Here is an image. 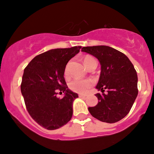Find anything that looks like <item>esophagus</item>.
Returning <instances> with one entry per match:
<instances>
[{"label":"esophagus","mask_w":154,"mask_h":154,"mask_svg":"<svg viewBox=\"0 0 154 154\" xmlns=\"http://www.w3.org/2000/svg\"><path fill=\"white\" fill-rule=\"evenodd\" d=\"M79 97H86V95L85 94H79Z\"/></svg>","instance_id":"1"}]
</instances>
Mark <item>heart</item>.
Masks as SVG:
<instances>
[{
	"instance_id": "1",
	"label": "heart",
	"mask_w": 154,
	"mask_h": 154,
	"mask_svg": "<svg viewBox=\"0 0 154 154\" xmlns=\"http://www.w3.org/2000/svg\"><path fill=\"white\" fill-rule=\"evenodd\" d=\"M91 60H95L94 58L92 57L86 56L83 60V63L85 66H86L87 63ZM68 72V67L66 68L65 73L67 74ZM91 85V82L88 80H80V79H74L72 82H70L69 86V88L73 91L76 92V93L79 94H85L88 91Z\"/></svg>"
}]
</instances>
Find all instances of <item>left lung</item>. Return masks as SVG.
<instances>
[{
    "label": "left lung",
    "instance_id": "8db88e82",
    "mask_svg": "<svg viewBox=\"0 0 154 154\" xmlns=\"http://www.w3.org/2000/svg\"><path fill=\"white\" fill-rule=\"evenodd\" d=\"M82 51L97 58L101 66L96 85L102 94H97L98 103L88 107L90 114L108 123L118 122L127 115L138 94L137 72L128 57L108 46L82 47ZM105 89L108 93H104Z\"/></svg>",
    "mask_w": 154,
    "mask_h": 154
}]
</instances>
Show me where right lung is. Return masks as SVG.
<instances>
[{
    "mask_svg": "<svg viewBox=\"0 0 154 154\" xmlns=\"http://www.w3.org/2000/svg\"><path fill=\"white\" fill-rule=\"evenodd\" d=\"M81 46L54 48L36 56L25 68L20 85L26 109L32 119L48 130H55L72 119L73 102L78 94L69 89L64 79L66 64ZM64 93L60 99L57 89Z\"/></svg>",
    "mask_w": 154,
    "mask_h": 154,
    "instance_id": "right-lung-1",
    "label": "right lung"
}]
</instances>
